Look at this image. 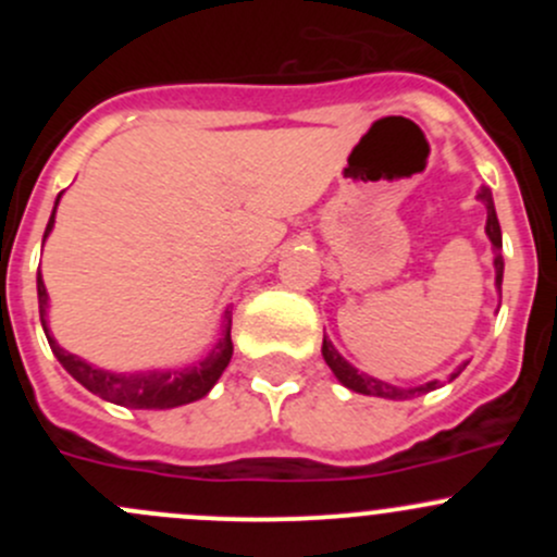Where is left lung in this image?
<instances>
[{
    "label": "left lung",
    "instance_id": "left-lung-1",
    "mask_svg": "<svg viewBox=\"0 0 557 557\" xmlns=\"http://www.w3.org/2000/svg\"><path fill=\"white\" fill-rule=\"evenodd\" d=\"M476 199H480L482 205H485V210H487L485 234H487V239H491V245H493V267H496V290H498V294H502V280H504L502 226H498L496 205H493L491 188H487V185H482L480 194H476ZM323 358H325V363H329L331 372H334V377L339 380L342 385L350 387V391H356V393H363V396H380V398H391V401H407V398L423 396V393L436 391V387H440V380H431V383L414 385V387H398V385L385 383V380L369 377V374L358 372V369L352 367L350 361H345V358L339 356V350H336V347L331 345V342L325 339V336H323ZM466 363H469V361H466ZM466 363H460V367L450 374V383H453L455 377H458L460 372H463Z\"/></svg>",
    "mask_w": 557,
    "mask_h": 557
}]
</instances>
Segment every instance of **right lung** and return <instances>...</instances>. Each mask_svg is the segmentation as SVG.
I'll return each mask as SVG.
<instances>
[{
    "label": "right lung",
    "mask_w": 557,
    "mask_h": 557,
    "mask_svg": "<svg viewBox=\"0 0 557 557\" xmlns=\"http://www.w3.org/2000/svg\"><path fill=\"white\" fill-rule=\"evenodd\" d=\"M61 194L55 196L53 212H50V221L45 226V239L53 232L55 223V207H59ZM37 299H39V320H42V331L48 336V345L53 350V356L59 358L61 367L72 374L86 391H91L94 396L104 398V401L117 404V407L128 409H174L183 407V404L199 401L207 393L212 391V385L221 380V374L226 372L228 361H232V310L226 307L223 312V334L221 339L212 345V350L207 352L201 361L188 363V367L177 369H148V372H110V369L94 367V363L83 361L75 352L64 350V347L55 342V336L50 334L48 325V290H45L42 274L37 272Z\"/></svg>",
    "instance_id": "right-lung-1"
}]
</instances>
